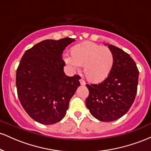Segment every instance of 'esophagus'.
I'll return each instance as SVG.
<instances>
[{
	"label": "esophagus",
	"mask_w": 151,
	"mask_h": 151,
	"mask_svg": "<svg viewBox=\"0 0 151 151\" xmlns=\"http://www.w3.org/2000/svg\"><path fill=\"white\" fill-rule=\"evenodd\" d=\"M79 81H80V84H81V85L84 86V85H85V84H86V82L84 80H83V79H80V80H79Z\"/></svg>",
	"instance_id": "34e87169"
}]
</instances>
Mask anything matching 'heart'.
I'll return each mask as SVG.
<instances>
[{
    "mask_svg": "<svg viewBox=\"0 0 151 151\" xmlns=\"http://www.w3.org/2000/svg\"><path fill=\"white\" fill-rule=\"evenodd\" d=\"M71 57H65V61L72 70L84 66V74L91 82H100L108 77L114 64L113 52L106 47L91 42L74 46Z\"/></svg>",
    "mask_w": 151,
    "mask_h": 151,
    "instance_id": "b5f03b06",
    "label": "heart"
}]
</instances>
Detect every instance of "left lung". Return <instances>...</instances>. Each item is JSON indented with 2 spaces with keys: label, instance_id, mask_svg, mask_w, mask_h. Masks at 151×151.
<instances>
[{
  "label": "left lung",
  "instance_id": "left-lung-1",
  "mask_svg": "<svg viewBox=\"0 0 151 151\" xmlns=\"http://www.w3.org/2000/svg\"><path fill=\"white\" fill-rule=\"evenodd\" d=\"M108 47L114 55L110 74L97 84H86L89 91L86 107L93 117L104 122L116 120L127 113L136 98L139 75L129 54L112 45Z\"/></svg>",
  "mask_w": 151,
  "mask_h": 151
}]
</instances>
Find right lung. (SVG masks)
<instances>
[{"label": "right lung", "instance_id": "right-lung-1", "mask_svg": "<svg viewBox=\"0 0 151 151\" xmlns=\"http://www.w3.org/2000/svg\"><path fill=\"white\" fill-rule=\"evenodd\" d=\"M74 39L45 40L26 50L16 72L20 104L30 116L44 125L65 116L71 98L80 86V77L64 72L62 53Z\"/></svg>", "mask_w": 151, "mask_h": 151}]
</instances>
